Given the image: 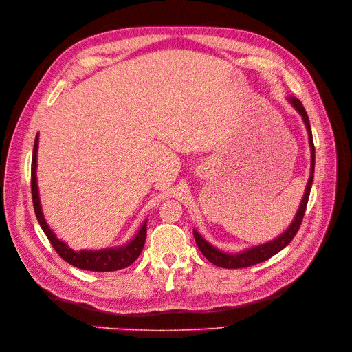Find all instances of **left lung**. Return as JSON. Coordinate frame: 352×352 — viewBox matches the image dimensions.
<instances>
[{
    "label": "left lung",
    "mask_w": 352,
    "mask_h": 352,
    "mask_svg": "<svg viewBox=\"0 0 352 352\" xmlns=\"http://www.w3.org/2000/svg\"><path fill=\"white\" fill-rule=\"evenodd\" d=\"M289 103L295 107V110L302 116V120L305 123L307 131H308V139H309V147H311V175L307 183V188H305V193L302 200H300V205L299 209L295 214V219L292 221V223L289 225V228L279 235L276 239L270 241L266 243L258 245V246H252V248H248L239 254H226L222 252L221 249L214 248L213 245H210L208 241H205L202 236L199 235L197 230L193 229V236L195 241L200 249V252L204 254V256L212 262L216 266H221V267H226V270H238V267H248V266H252L256 265L259 262H265L266 259H270L271 256L276 255L278 252L288 246L289 242L294 239V236L296 235V232L302 223L304 219V214L307 210V204H308V199H309V193H311V186H312V180H314V169H315V147H314V140H312V131H311V124H309V119H308V114L302 106V103L299 102L298 98L295 97H288Z\"/></svg>",
    "instance_id": "1"
}]
</instances>
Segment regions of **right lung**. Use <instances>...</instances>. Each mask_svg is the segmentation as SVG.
<instances>
[{"label": "right lung", "instance_id": "1", "mask_svg": "<svg viewBox=\"0 0 352 352\" xmlns=\"http://www.w3.org/2000/svg\"><path fill=\"white\" fill-rule=\"evenodd\" d=\"M37 152H38V133L34 140V148H32V160H31V195H32V205H34V212L37 216V221L44 230L45 236L52 242L56 252L70 265L80 267V270L93 271V272H111L119 271L123 267L130 266L135 262L146 241V230H147V221L142 225L138 235L133 238L129 243L119 246V248H106L100 250H74L69 245L60 241L54 232L50 229L47 225L44 214L41 210L40 196H38V186H37Z\"/></svg>", "mask_w": 352, "mask_h": 352}]
</instances>
